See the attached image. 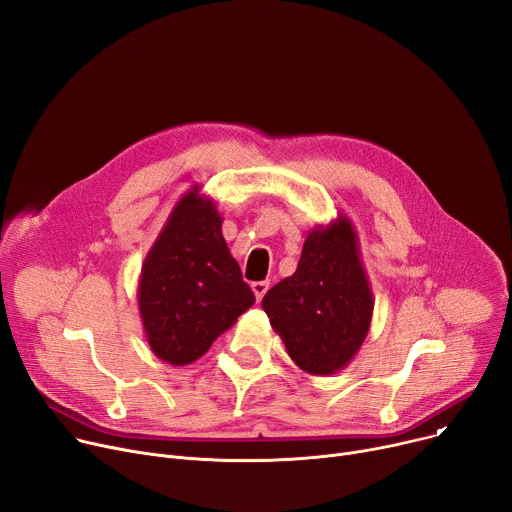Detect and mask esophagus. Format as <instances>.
<instances>
[{"label":"esophagus","instance_id":"1","mask_svg":"<svg viewBox=\"0 0 512 512\" xmlns=\"http://www.w3.org/2000/svg\"><path fill=\"white\" fill-rule=\"evenodd\" d=\"M266 289H268V281H256V283H252V291H254V295H256V302H260V299L264 297Z\"/></svg>","mask_w":512,"mask_h":512}]
</instances>
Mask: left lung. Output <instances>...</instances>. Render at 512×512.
<instances>
[{
	"label": "left lung",
	"mask_w": 512,
	"mask_h": 512,
	"mask_svg": "<svg viewBox=\"0 0 512 512\" xmlns=\"http://www.w3.org/2000/svg\"><path fill=\"white\" fill-rule=\"evenodd\" d=\"M262 308L299 370L330 376L362 349L374 312V293L353 221L316 225L297 270L270 289Z\"/></svg>",
	"instance_id": "1"
}]
</instances>
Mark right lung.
Wrapping results in <instances>:
<instances>
[{
  "mask_svg": "<svg viewBox=\"0 0 512 512\" xmlns=\"http://www.w3.org/2000/svg\"><path fill=\"white\" fill-rule=\"evenodd\" d=\"M221 227L217 202L194 184L173 204L142 262V330L169 366L196 362L256 302Z\"/></svg>",
  "mask_w": 512,
  "mask_h": 512,
  "instance_id": "right-lung-1",
  "label": "right lung"
}]
</instances>
